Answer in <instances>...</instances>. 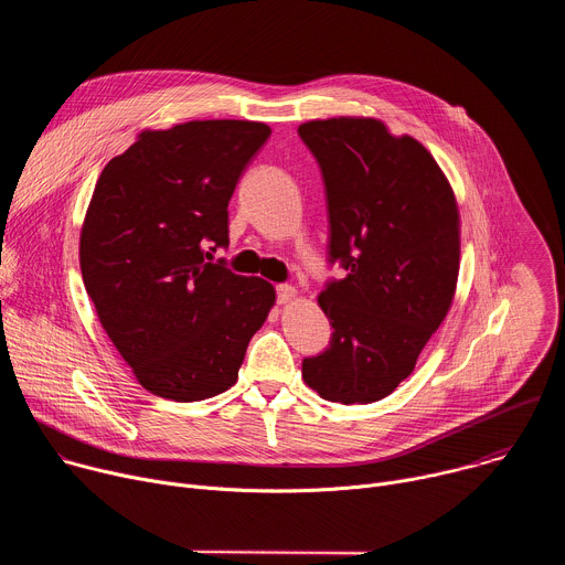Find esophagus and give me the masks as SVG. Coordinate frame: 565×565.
<instances>
[{
  "instance_id": "esophagus-1",
  "label": "esophagus",
  "mask_w": 565,
  "mask_h": 565,
  "mask_svg": "<svg viewBox=\"0 0 565 565\" xmlns=\"http://www.w3.org/2000/svg\"><path fill=\"white\" fill-rule=\"evenodd\" d=\"M295 297H297V290L292 288V286H286V284H281V286H277V301L279 303H292L295 301Z\"/></svg>"
}]
</instances>
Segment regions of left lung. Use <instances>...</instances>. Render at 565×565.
<instances>
[{
  "label": "left lung",
  "instance_id": "obj_1",
  "mask_svg": "<svg viewBox=\"0 0 565 565\" xmlns=\"http://www.w3.org/2000/svg\"><path fill=\"white\" fill-rule=\"evenodd\" d=\"M299 136L324 177L331 262L349 275L317 297L331 347L301 362L324 399L369 405L412 375L447 317L460 268L454 190L423 142L377 118L308 120Z\"/></svg>",
  "mask_w": 565,
  "mask_h": 565
}]
</instances>
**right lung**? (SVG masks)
I'll use <instances>...</instances> for the list:
<instances>
[{
    "label": "right lung",
    "instance_id": "obj_1",
    "mask_svg": "<svg viewBox=\"0 0 565 565\" xmlns=\"http://www.w3.org/2000/svg\"><path fill=\"white\" fill-rule=\"evenodd\" d=\"M253 120L142 129L105 166L79 232V270L100 324L153 395L227 391L277 301L273 284L207 264L227 246V203L268 140Z\"/></svg>",
    "mask_w": 565,
    "mask_h": 565
}]
</instances>
